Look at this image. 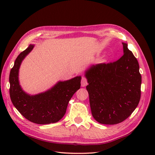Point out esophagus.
<instances>
[{
  "label": "esophagus",
  "instance_id": "1",
  "mask_svg": "<svg viewBox=\"0 0 155 155\" xmlns=\"http://www.w3.org/2000/svg\"><path fill=\"white\" fill-rule=\"evenodd\" d=\"M87 84H88V82H87V78L84 77H82V80H81V87H86Z\"/></svg>",
  "mask_w": 155,
  "mask_h": 155
}]
</instances>
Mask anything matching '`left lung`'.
I'll return each mask as SVG.
<instances>
[{
  "label": "left lung",
  "instance_id": "1",
  "mask_svg": "<svg viewBox=\"0 0 155 155\" xmlns=\"http://www.w3.org/2000/svg\"><path fill=\"white\" fill-rule=\"evenodd\" d=\"M122 44L124 54L118 61L92 65L84 73L91 113L101 124L124 121L140 101L142 80L139 62L127 43Z\"/></svg>",
  "mask_w": 155,
  "mask_h": 155
}]
</instances>
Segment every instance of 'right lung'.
Instances as JSON below:
<instances>
[{
	"label": "right lung",
	"instance_id": "add662e5",
	"mask_svg": "<svg viewBox=\"0 0 155 155\" xmlns=\"http://www.w3.org/2000/svg\"><path fill=\"white\" fill-rule=\"evenodd\" d=\"M34 47L30 45L16 58L9 75L10 97L15 107L29 121L39 124L54 123L64 117L69 101L81 87V77L58 81L43 93L35 95L27 93L20 85L19 68Z\"/></svg>",
	"mask_w": 155,
	"mask_h": 155
}]
</instances>
